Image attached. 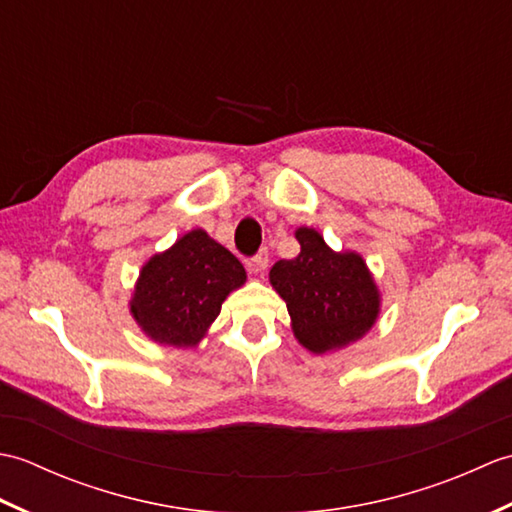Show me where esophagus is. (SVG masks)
<instances>
[{"label": "esophagus", "mask_w": 512, "mask_h": 512, "mask_svg": "<svg viewBox=\"0 0 512 512\" xmlns=\"http://www.w3.org/2000/svg\"><path fill=\"white\" fill-rule=\"evenodd\" d=\"M268 266V248H259V253L253 257V262H250V270L253 273H262Z\"/></svg>", "instance_id": "34e87169"}]
</instances>
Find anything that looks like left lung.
I'll use <instances>...</instances> for the list:
<instances>
[{
  "label": "left lung",
  "instance_id": "left-lung-1",
  "mask_svg": "<svg viewBox=\"0 0 512 512\" xmlns=\"http://www.w3.org/2000/svg\"><path fill=\"white\" fill-rule=\"evenodd\" d=\"M301 253L270 268V284L286 301L297 341L314 354L334 352L372 330L380 292L365 259L334 253L314 228H297Z\"/></svg>",
  "mask_w": 512,
  "mask_h": 512
}]
</instances>
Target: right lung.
<instances>
[{
	"label": "right lung",
	"instance_id": "1",
	"mask_svg": "<svg viewBox=\"0 0 512 512\" xmlns=\"http://www.w3.org/2000/svg\"><path fill=\"white\" fill-rule=\"evenodd\" d=\"M246 270L222 244L193 228L140 270L129 312L151 341L195 347Z\"/></svg>",
	"mask_w": 512,
	"mask_h": 512
}]
</instances>
